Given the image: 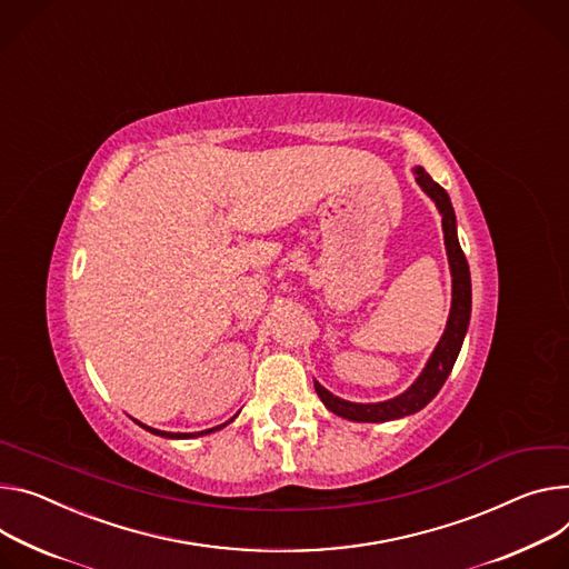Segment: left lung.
<instances>
[{"label": "left lung", "instance_id": "1", "mask_svg": "<svg viewBox=\"0 0 569 569\" xmlns=\"http://www.w3.org/2000/svg\"><path fill=\"white\" fill-rule=\"evenodd\" d=\"M416 179L422 186V190L436 201L438 211L442 216V231H445V244H447V256H449V268H451V313L447 320V329L431 353L429 363L420 379L412 383L403 395L381 401V403H351L340 397H333L327 388H322L316 381V392L325 401V406L336 412V416L353 422H386V420H397L403 416H410V412H418L425 408L442 388L447 381L456 356L460 351L465 331H468L470 325V311H472V283H470V268L468 261H465V253L458 244L456 236V216L451 209L449 194L442 186H438L425 168H416Z\"/></svg>", "mask_w": 569, "mask_h": 569}]
</instances>
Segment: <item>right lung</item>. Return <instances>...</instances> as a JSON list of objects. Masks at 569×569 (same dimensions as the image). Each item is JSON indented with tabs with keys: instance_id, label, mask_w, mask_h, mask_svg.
Returning a JSON list of instances; mask_svg holds the SVG:
<instances>
[{
	"instance_id": "1",
	"label": "right lung",
	"mask_w": 569,
	"mask_h": 569,
	"mask_svg": "<svg viewBox=\"0 0 569 569\" xmlns=\"http://www.w3.org/2000/svg\"><path fill=\"white\" fill-rule=\"evenodd\" d=\"M140 427H144V425H140ZM222 427H227V422H224V425H220V427H213V429L199 431V433H168V431H159V429H151V427H144V429H147V431H151V433H157V436H163V438H197V436L213 433V431H218V429H222Z\"/></svg>"
}]
</instances>
